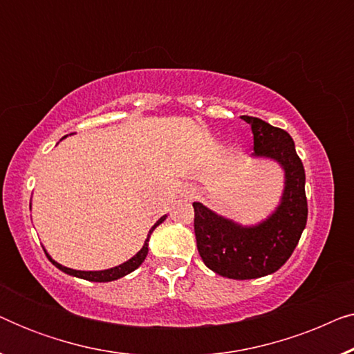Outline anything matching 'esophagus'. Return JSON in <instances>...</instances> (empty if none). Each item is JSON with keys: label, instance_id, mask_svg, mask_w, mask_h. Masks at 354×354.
<instances>
[{"label": "esophagus", "instance_id": "34e87169", "mask_svg": "<svg viewBox=\"0 0 354 354\" xmlns=\"http://www.w3.org/2000/svg\"><path fill=\"white\" fill-rule=\"evenodd\" d=\"M185 196L190 198V200H192V198L195 196V190H193V188H188V190L185 192Z\"/></svg>", "mask_w": 354, "mask_h": 354}]
</instances>
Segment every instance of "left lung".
Masks as SVG:
<instances>
[{"label":"left lung","instance_id":"left-lung-1","mask_svg":"<svg viewBox=\"0 0 354 354\" xmlns=\"http://www.w3.org/2000/svg\"><path fill=\"white\" fill-rule=\"evenodd\" d=\"M254 135L253 159H269L283 171L279 205L266 219L243 225L193 203L198 253L212 272L227 279L250 280L274 274L297 248L308 221L304 167L293 138L263 119L241 115Z\"/></svg>","mask_w":354,"mask_h":354}]
</instances>
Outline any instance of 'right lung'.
Masks as SVG:
<instances>
[{
	"instance_id": "right-lung-1",
	"label": "right lung",
	"mask_w": 354,
	"mask_h": 354,
	"mask_svg": "<svg viewBox=\"0 0 354 354\" xmlns=\"http://www.w3.org/2000/svg\"><path fill=\"white\" fill-rule=\"evenodd\" d=\"M66 137H67V135H66ZM66 137H62V140H64ZM166 217H167V214L162 216L161 219H159L156 224L151 227V230H149L147 240H145V245L142 246V250H140L137 254L132 256V258H130L129 261H125V263L115 266V268H111V269H104V270H77V269H71V268H66V266H62V264L57 263V261H55L50 254H48V251L45 248H43V250H45L48 259H50L51 263L55 264L57 269L62 270V272L72 275V277H79V279H84V280H90V282H113V280H118L120 277H125V275L130 274V272H133L135 269H138L140 266H142V263H143L145 258H147V254H148V241H149V236H151V232L156 229L159 224H162V222L166 221Z\"/></svg>"
}]
</instances>
